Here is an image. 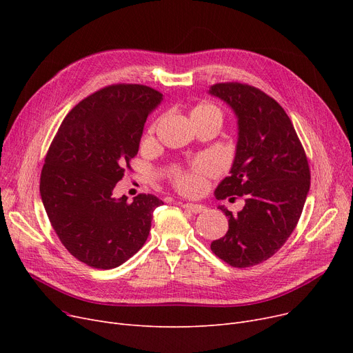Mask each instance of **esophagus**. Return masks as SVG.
Instances as JSON below:
<instances>
[{"label": "esophagus", "mask_w": 353, "mask_h": 353, "mask_svg": "<svg viewBox=\"0 0 353 353\" xmlns=\"http://www.w3.org/2000/svg\"><path fill=\"white\" fill-rule=\"evenodd\" d=\"M183 209H186V210H189V212H192V213H194V214L201 213V212L206 210L205 206H201V205H193V203H184Z\"/></svg>", "instance_id": "esophagus-1"}]
</instances>
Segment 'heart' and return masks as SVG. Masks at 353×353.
Listing matches in <instances>:
<instances>
[{
    "label": "heart",
    "mask_w": 353,
    "mask_h": 353,
    "mask_svg": "<svg viewBox=\"0 0 353 353\" xmlns=\"http://www.w3.org/2000/svg\"><path fill=\"white\" fill-rule=\"evenodd\" d=\"M205 119L221 120L220 110L216 105L209 103H200L192 108L190 111L192 123L197 120H205ZM153 133H154V125H152L150 130H148L147 137H150ZM212 173H213V165L206 160H200L194 164V167L190 172H177L174 174L176 188L180 192L188 193V194L199 193L203 189V177Z\"/></svg>",
    "instance_id": "b5f03b06"
}]
</instances>
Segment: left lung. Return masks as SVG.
Here are the masks:
<instances>
[{
  "label": "left lung",
  "mask_w": 353,
  "mask_h": 353,
  "mask_svg": "<svg viewBox=\"0 0 353 353\" xmlns=\"http://www.w3.org/2000/svg\"><path fill=\"white\" fill-rule=\"evenodd\" d=\"M209 92L232 107L239 130L230 176L214 196H245L237 214L219 206L229 230L210 249L233 268H250L272 257L298 225L310 188L309 164L286 111L262 90L219 83Z\"/></svg>",
  "instance_id": "obj_1"
}]
</instances>
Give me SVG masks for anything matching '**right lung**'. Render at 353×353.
Here are the masks:
<instances>
[{
  "instance_id": "1",
  "label": "right lung",
  "mask_w": 353,
  "mask_h": 353,
  "mask_svg": "<svg viewBox=\"0 0 353 353\" xmlns=\"http://www.w3.org/2000/svg\"><path fill=\"white\" fill-rule=\"evenodd\" d=\"M161 100L147 85H107L74 107L51 141L40 179L43 205L64 248L91 268L113 269L136 254L163 205L153 194L132 203L113 197Z\"/></svg>"
}]
</instances>
